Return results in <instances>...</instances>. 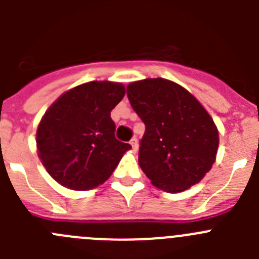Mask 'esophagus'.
Returning a JSON list of instances; mask_svg holds the SVG:
<instances>
[{
	"label": "esophagus",
	"mask_w": 259,
	"mask_h": 259,
	"mask_svg": "<svg viewBox=\"0 0 259 259\" xmlns=\"http://www.w3.org/2000/svg\"><path fill=\"white\" fill-rule=\"evenodd\" d=\"M130 144H131V145H132V149H134L135 152H136L137 146H139V144H137V139H136V137H134V139H132V140L130 141Z\"/></svg>",
	"instance_id": "1"
}]
</instances>
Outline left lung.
<instances>
[{"label":"left lung","instance_id":"obj_1","mask_svg":"<svg viewBox=\"0 0 259 259\" xmlns=\"http://www.w3.org/2000/svg\"><path fill=\"white\" fill-rule=\"evenodd\" d=\"M130 104L145 124L139 164L154 187L168 193L191 188L215 162L219 134L193 95L157 77L127 87Z\"/></svg>","mask_w":259,"mask_h":259}]
</instances>
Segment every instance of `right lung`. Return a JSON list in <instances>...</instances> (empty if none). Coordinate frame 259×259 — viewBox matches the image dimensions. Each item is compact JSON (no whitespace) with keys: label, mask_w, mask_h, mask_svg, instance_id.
Instances as JSON below:
<instances>
[{"label":"right lung","mask_w":259,"mask_h":259,"mask_svg":"<svg viewBox=\"0 0 259 259\" xmlns=\"http://www.w3.org/2000/svg\"><path fill=\"white\" fill-rule=\"evenodd\" d=\"M120 83L89 81L70 89L44 114L37 127L38 158L66 188L88 191L109 179L130 144L115 139L111 110L122 101Z\"/></svg>","instance_id":"add662e5"}]
</instances>
